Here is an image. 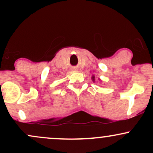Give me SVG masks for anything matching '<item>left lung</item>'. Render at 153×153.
Here are the masks:
<instances>
[{
    "instance_id": "1",
    "label": "left lung",
    "mask_w": 153,
    "mask_h": 153,
    "mask_svg": "<svg viewBox=\"0 0 153 153\" xmlns=\"http://www.w3.org/2000/svg\"><path fill=\"white\" fill-rule=\"evenodd\" d=\"M93 80H94V77H93Z\"/></svg>"
}]
</instances>
